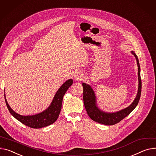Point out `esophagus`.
I'll return each instance as SVG.
<instances>
[{"mask_svg":"<svg viewBox=\"0 0 156 156\" xmlns=\"http://www.w3.org/2000/svg\"><path fill=\"white\" fill-rule=\"evenodd\" d=\"M82 73L79 71H75L73 74V78L76 80H81L82 78Z\"/></svg>","mask_w":156,"mask_h":156,"instance_id":"1","label":"esophagus"}]
</instances>
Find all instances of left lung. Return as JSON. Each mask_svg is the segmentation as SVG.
Listing matches in <instances>:
<instances>
[{
  "label": "left lung",
  "instance_id": "1",
  "mask_svg": "<svg viewBox=\"0 0 156 156\" xmlns=\"http://www.w3.org/2000/svg\"><path fill=\"white\" fill-rule=\"evenodd\" d=\"M131 53L136 57L137 60V64L138 66L139 86L136 97L128 107L113 113H108L101 110L97 105L96 96L92 88L89 85L85 83H82L83 87V98L84 105L88 116L93 121L101 124H104L106 126L115 125V124L119 123L129 115L138 105L140 98L142 89L140 68L137 56L133 51H131Z\"/></svg>",
  "mask_w": 156,
  "mask_h": 156
}]
</instances>
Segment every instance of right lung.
Returning a JSON list of instances; mask_svg holds the SVG:
<instances>
[{
    "label": "right lung",
    "mask_w": 156,
    "mask_h": 156,
    "mask_svg": "<svg viewBox=\"0 0 156 156\" xmlns=\"http://www.w3.org/2000/svg\"><path fill=\"white\" fill-rule=\"evenodd\" d=\"M73 80L69 79L64 83L56 93L54 98L49 107L44 111L35 114L34 115L24 116L15 112L9 105L4 93L6 105L11 115L17 120L27 127L33 129H40L48 126L55 122L58 119L61 112L63 96L69 87L73 84Z\"/></svg>",
    "instance_id": "obj_1"
}]
</instances>
